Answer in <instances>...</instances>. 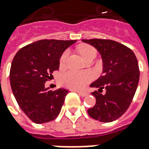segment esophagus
<instances>
[{"mask_svg":"<svg viewBox=\"0 0 149 149\" xmlns=\"http://www.w3.org/2000/svg\"><path fill=\"white\" fill-rule=\"evenodd\" d=\"M75 92H77L81 97H86V96L88 95L87 92H82V91H75Z\"/></svg>","mask_w":149,"mask_h":149,"instance_id":"1","label":"esophagus"}]
</instances>
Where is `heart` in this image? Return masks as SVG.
Here are the masks:
<instances>
[{"instance_id": "obj_1", "label": "heart", "mask_w": 149, "mask_h": 149, "mask_svg": "<svg viewBox=\"0 0 149 149\" xmlns=\"http://www.w3.org/2000/svg\"><path fill=\"white\" fill-rule=\"evenodd\" d=\"M78 51L80 52L81 56H83L84 60L88 58L91 56L97 55V50L93 46L89 45H81L78 47ZM70 51L68 49H66L60 56L59 63L60 66H65V63L67 61L68 56H69ZM93 79L92 75L88 72H79L75 71H68L64 72L60 77V82L61 84L68 88L75 89V90H81L83 89L87 84H88Z\"/></svg>"}]
</instances>
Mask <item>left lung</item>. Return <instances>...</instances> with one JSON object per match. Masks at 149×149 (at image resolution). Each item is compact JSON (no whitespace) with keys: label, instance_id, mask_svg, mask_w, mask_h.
I'll return each mask as SVG.
<instances>
[{"label":"left lung","instance_id":"1","mask_svg":"<svg viewBox=\"0 0 149 149\" xmlns=\"http://www.w3.org/2000/svg\"><path fill=\"white\" fill-rule=\"evenodd\" d=\"M100 52L103 61V75L90 84L97 88L92 95L96 104L88 109L92 118L100 122H112L125 113L137 88L140 70L134 52L127 46L112 40H82ZM103 89L104 94H100Z\"/></svg>","mask_w":149,"mask_h":149}]
</instances>
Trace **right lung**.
<instances>
[{"mask_svg": "<svg viewBox=\"0 0 149 149\" xmlns=\"http://www.w3.org/2000/svg\"><path fill=\"white\" fill-rule=\"evenodd\" d=\"M77 40H40L21 48L12 61L9 80L21 109L36 124L52 121L59 115L68 89L52 91L45 84L58 70L60 56Z\"/></svg>", "mask_w": 149, "mask_h": 149, "instance_id": "right-lung-1", "label": "right lung"}]
</instances>
